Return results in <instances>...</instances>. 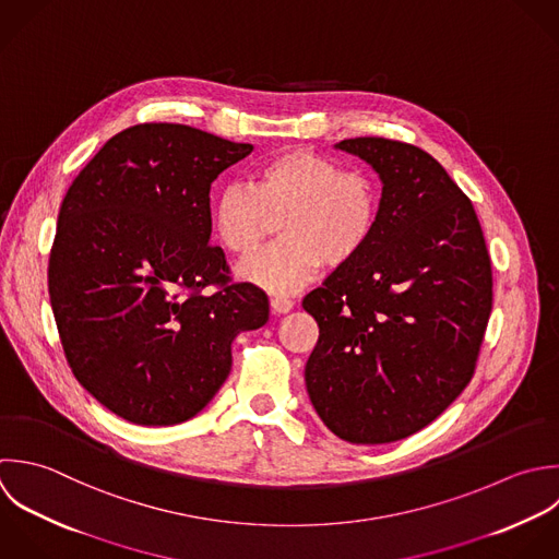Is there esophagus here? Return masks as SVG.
<instances>
[{
	"mask_svg": "<svg viewBox=\"0 0 559 559\" xmlns=\"http://www.w3.org/2000/svg\"><path fill=\"white\" fill-rule=\"evenodd\" d=\"M270 307H272L274 313L283 316V313H289L294 309V302L285 296H274V298H270Z\"/></svg>",
	"mask_w": 559,
	"mask_h": 559,
	"instance_id": "esophagus-1",
	"label": "esophagus"
}]
</instances>
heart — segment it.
Instances as JSON below:
<instances>
[{"label":"heart","instance_id":"obj_1","mask_svg":"<svg viewBox=\"0 0 559 559\" xmlns=\"http://www.w3.org/2000/svg\"><path fill=\"white\" fill-rule=\"evenodd\" d=\"M281 217V241L243 261L237 274L272 294L316 278L322 263L344 267L374 239L381 217L377 182L307 147L281 150L250 171L248 185H226L213 204L217 239L237 257L259 250Z\"/></svg>","mask_w":559,"mask_h":559}]
</instances>
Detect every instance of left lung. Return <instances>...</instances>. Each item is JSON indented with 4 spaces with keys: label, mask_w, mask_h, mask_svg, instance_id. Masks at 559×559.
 <instances>
[{
    "label": "left lung",
    "mask_w": 559,
    "mask_h": 559,
    "mask_svg": "<svg viewBox=\"0 0 559 559\" xmlns=\"http://www.w3.org/2000/svg\"><path fill=\"white\" fill-rule=\"evenodd\" d=\"M381 178L370 246L302 307L320 326L305 381L350 444H388L433 423L471 383L492 311V265L473 202L425 150L383 136L335 145Z\"/></svg>",
    "instance_id": "1"
}]
</instances>
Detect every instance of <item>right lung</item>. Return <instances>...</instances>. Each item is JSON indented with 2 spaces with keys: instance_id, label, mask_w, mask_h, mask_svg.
<instances>
[{
  "instance_id": "1",
  "label": "right lung",
  "mask_w": 559,
  "mask_h": 559,
  "mask_svg": "<svg viewBox=\"0 0 559 559\" xmlns=\"http://www.w3.org/2000/svg\"><path fill=\"white\" fill-rule=\"evenodd\" d=\"M250 152L139 123L104 143L60 204L47 270L60 344L78 383L128 423L193 418L226 381L235 337L270 318L265 292L230 283L209 243L211 182Z\"/></svg>"
}]
</instances>
